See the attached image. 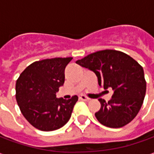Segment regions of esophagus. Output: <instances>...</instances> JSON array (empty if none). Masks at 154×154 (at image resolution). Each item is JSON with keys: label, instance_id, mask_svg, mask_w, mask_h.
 I'll return each mask as SVG.
<instances>
[{"label": "esophagus", "instance_id": "1", "mask_svg": "<svg viewBox=\"0 0 154 154\" xmlns=\"http://www.w3.org/2000/svg\"><path fill=\"white\" fill-rule=\"evenodd\" d=\"M79 99L82 100H85V101H88V100H90V98L85 97V96H80V97H79Z\"/></svg>", "mask_w": 154, "mask_h": 154}]
</instances>
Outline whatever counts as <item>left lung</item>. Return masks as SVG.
<instances>
[{
    "instance_id": "8db88e82",
    "label": "left lung",
    "mask_w": 154,
    "mask_h": 154,
    "mask_svg": "<svg viewBox=\"0 0 154 154\" xmlns=\"http://www.w3.org/2000/svg\"><path fill=\"white\" fill-rule=\"evenodd\" d=\"M76 63L93 72L100 87L113 90L108 102L99 99L101 106L95 116L101 125L120 128L134 119L145 97L146 82L143 67L134 58L119 51L106 49Z\"/></svg>"
}]
</instances>
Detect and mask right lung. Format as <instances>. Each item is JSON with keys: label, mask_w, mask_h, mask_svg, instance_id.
<instances>
[{"label": "right lung", "mask_w": 154, "mask_h": 154, "mask_svg": "<svg viewBox=\"0 0 154 154\" xmlns=\"http://www.w3.org/2000/svg\"><path fill=\"white\" fill-rule=\"evenodd\" d=\"M72 57H55L35 62L20 74L15 85L16 100L25 118L36 129L52 131L70 119L77 96L57 98L64 83V69Z\"/></svg>", "instance_id": "obj_1"}]
</instances>
